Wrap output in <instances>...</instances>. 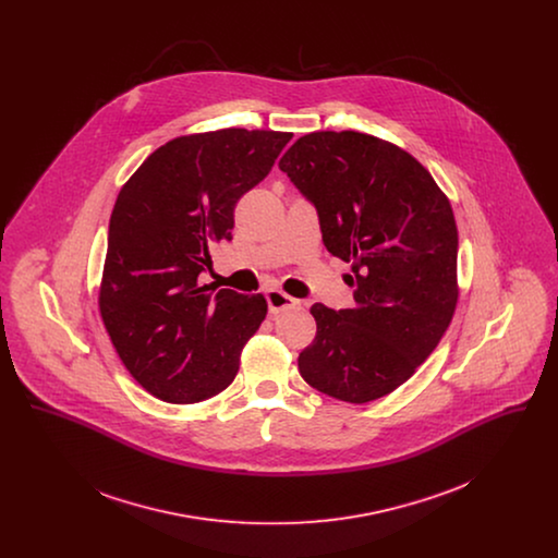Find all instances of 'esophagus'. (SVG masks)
I'll return each mask as SVG.
<instances>
[{
	"instance_id": "obj_1",
	"label": "esophagus",
	"mask_w": 558,
	"mask_h": 558,
	"mask_svg": "<svg viewBox=\"0 0 558 558\" xmlns=\"http://www.w3.org/2000/svg\"><path fill=\"white\" fill-rule=\"evenodd\" d=\"M267 299V307H269V312L271 314H280V312H287V310H294L296 305H299V301L291 296V294H287L284 291H280V289H269L266 292Z\"/></svg>"
}]
</instances>
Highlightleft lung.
<instances>
[{
	"instance_id": "obj_1",
	"label": "left lung",
	"mask_w": 558,
	"mask_h": 558,
	"mask_svg": "<svg viewBox=\"0 0 558 558\" xmlns=\"http://www.w3.org/2000/svg\"><path fill=\"white\" fill-rule=\"evenodd\" d=\"M278 167L314 203L324 246L353 271L351 310L312 305L318 330L299 372L330 398H385L439 345L456 312L450 201L412 155L368 133H307Z\"/></svg>"
}]
</instances>
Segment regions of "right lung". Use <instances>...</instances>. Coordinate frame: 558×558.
<instances>
[{"instance_id":"right-lung-1","label":"right lung","mask_w":558,"mask_h":558,"mask_svg":"<svg viewBox=\"0 0 558 558\" xmlns=\"http://www.w3.org/2000/svg\"><path fill=\"white\" fill-rule=\"evenodd\" d=\"M292 133L217 130L175 137L121 187L108 226L100 316L121 362L155 398L196 403L236 376L266 319L264 294L201 287L211 246L232 239L234 207Z\"/></svg>"}]
</instances>
